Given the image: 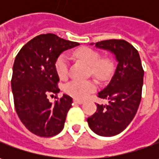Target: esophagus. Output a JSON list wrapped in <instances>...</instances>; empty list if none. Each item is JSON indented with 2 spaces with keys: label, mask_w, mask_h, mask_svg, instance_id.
Masks as SVG:
<instances>
[{
  "label": "esophagus",
  "mask_w": 159,
  "mask_h": 159,
  "mask_svg": "<svg viewBox=\"0 0 159 159\" xmlns=\"http://www.w3.org/2000/svg\"><path fill=\"white\" fill-rule=\"evenodd\" d=\"M73 102H74V103H76V104H81V103L84 102L82 100H79V99H74Z\"/></svg>",
  "instance_id": "esophagus-1"
}]
</instances>
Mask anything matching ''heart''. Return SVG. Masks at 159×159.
I'll list each match as a JSON object with an SVG mask.
<instances>
[{
  "label": "heart",
  "instance_id": "b5f03b06",
  "mask_svg": "<svg viewBox=\"0 0 159 159\" xmlns=\"http://www.w3.org/2000/svg\"><path fill=\"white\" fill-rule=\"evenodd\" d=\"M73 57L85 62L90 66L91 72L99 80H108L113 71V64L109 58H101V55L91 48H80L73 52ZM56 70L58 76L65 79L69 73V61L65 55L60 56L56 62ZM96 88L94 81L72 80L65 87V91L71 96L83 99Z\"/></svg>",
  "mask_w": 159,
  "mask_h": 159
}]
</instances>
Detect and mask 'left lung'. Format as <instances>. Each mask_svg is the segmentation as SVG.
<instances>
[{
    "instance_id": "left-lung-1",
    "label": "left lung",
    "mask_w": 159,
    "mask_h": 159,
    "mask_svg": "<svg viewBox=\"0 0 159 159\" xmlns=\"http://www.w3.org/2000/svg\"><path fill=\"white\" fill-rule=\"evenodd\" d=\"M95 47L113 53L118 65L108 86L97 95L109 102L97 103V110L88 118V123L96 134L114 136L125 130L137 112L144 70L136 48L125 40H102Z\"/></svg>"
}]
</instances>
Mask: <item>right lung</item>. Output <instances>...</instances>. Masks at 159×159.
<instances>
[{
	"instance_id": "obj_1",
	"label": "right lung",
	"mask_w": 159,
	"mask_h": 159,
	"mask_svg": "<svg viewBox=\"0 0 159 159\" xmlns=\"http://www.w3.org/2000/svg\"><path fill=\"white\" fill-rule=\"evenodd\" d=\"M79 45L56 34H40L28 41L16 57L11 79L16 111L25 126L38 136L52 137L64 128L72 98L64 95L52 103L48 95H57L60 91L56 70L58 57Z\"/></svg>"
}]
</instances>
